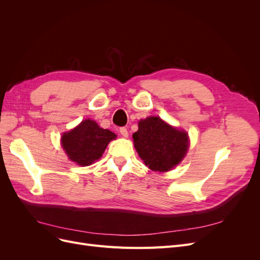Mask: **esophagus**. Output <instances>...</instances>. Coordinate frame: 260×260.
Masks as SVG:
<instances>
[{
	"instance_id": "obj_1",
	"label": "esophagus",
	"mask_w": 260,
	"mask_h": 260,
	"mask_svg": "<svg viewBox=\"0 0 260 260\" xmlns=\"http://www.w3.org/2000/svg\"><path fill=\"white\" fill-rule=\"evenodd\" d=\"M119 132H120V135L123 137V138H128V130H127V128H124V127H122V128H120V130H119Z\"/></svg>"
}]
</instances>
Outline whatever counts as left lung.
<instances>
[{
	"mask_svg": "<svg viewBox=\"0 0 260 260\" xmlns=\"http://www.w3.org/2000/svg\"><path fill=\"white\" fill-rule=\"evenodd\" d=\"M133 142L139 156L149 169L166 172L175 168L184 158L188 149V136L151 116L139 121V130L133 133Z\"/></svg>",
	"mask_w": 260,
	"mask_h": 260,
	"instance_id": "1",
	"label": "left lung"
}]
</instances>
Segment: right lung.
Returning <instances> with one entry per match:
<instances>
[{
    "label": "right lung",
    "instance_id": "obj_1",
    "mask_svg": "<svg viewBox=\"0 0 260 260\" xmlns=\"http://www.w3.org/2000/svg\"><path fill=\"white\" fill-rule=\"evenodd\" d=\"M116 137L114 132L101 128L94 120L85 119L73 130L62 133L60 143L70 160L85 167L100 159Z\"/></svg>",
    "mask_w": 260,
    "mask_h": 260
}]
</instances>
